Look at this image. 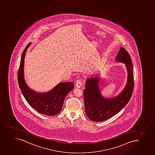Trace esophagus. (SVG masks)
Returning a JSON list of instances; mask_svg holds the SVG:
<instances>
[{
  "instance_id": "34e87169",
  "label": "esophagus",
  "mask_w": 155,
  "mask_h": 155,
  "mask_svg": "<svg viewBox=\"0 0 155 155\" xmlns=\"http://www.w3.org/2000/svg\"><path fill=\"white\" fill-rule=\"evenodd\" d=\"M76 87H77L78 88H80V87L82 86V83L81 81H77L75 84Z\"/></svg>"
}]
</instances>
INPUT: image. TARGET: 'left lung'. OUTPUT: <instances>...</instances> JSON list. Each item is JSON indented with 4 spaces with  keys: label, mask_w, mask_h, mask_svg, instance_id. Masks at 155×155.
Wrapping results in <instances>:
<instances>
[{
    "label": "left lung",
    "mask_w": 155,
    "mask_h": 155,
    "mask_svg": "<svg viewBox=\"0 0 155 155\" xmlns=\"http://www.w3.org/2000/svg\"><path fill=\"white\" fill-rule=\"evenodd\" d=\"M115 60L124 64L128 73L127 85L118 95L114 97H104L98 86L99 76L88 78L86 81L83 92L85 112L92 121H105L114 117L127 104L132 96L134 81L130 56L124 48L120 47Z\"/></svg>",
    "instance_id": "8db88e82"
}]
</instances>
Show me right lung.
I'll return each instance as SVG.
<instances>
[{"label":"right lung","instance_id":"right-lung-1","mask_svg":"<svg viewBox=\"0 0 155 155\" xmlns=\"http://www.w3.org/2000/svg\"><path fill=\"white\" fill-rule=\"evenodd\" d=\"M31 44L25 48L21 57L18 72V83L22 94L28 104L40 114L53 116L62 110L67 95L74 88L73 82L60 83L47 92L39 93L30 88L24 77V62L25 53Z\"/></svg>","mask_w":155,"mask_h":155}]
</instances>
